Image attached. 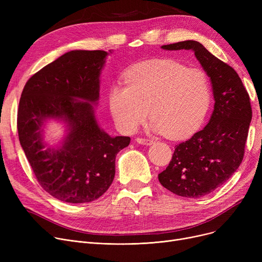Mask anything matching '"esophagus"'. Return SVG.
<instances>
[{
	"label": "esophagus",
	"mask_w": 262,
	"mask_h": 262,
	"mask_svg": "<svg viewBox=\"0 0 262 262\" xmlns=\"http://www.w3.org/2000/svg\"><path fill=\"white\" fill-rule=\"evenodd\" d=\"M136 142L139 143V144H142V145H150V144L154 143V140L145 139V138H137Z\"/></svg>",
	"instance_id": "1"
}]
</instances>
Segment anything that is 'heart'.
I'll use <instances>...</instances> for the list:
<instances>
[{
  "label": "heart",
  "instance_id": "heart-1",
  "mask_svg": "<svg viewBox=\"0 0 262 262\" xmlns=\"http://www.w3.org/2000/svg\"><path fill=\"white\" fill-rule=\"evenodd\" d=\"M125 85L109 90V108L117 125L134 133L149 115L150 127L172 139H183L203 124L211 104V85L202 69L173 59H150L124 73Z\"/></svg>",
  "mask_w": 262,
  "mask_h": 262
}]
</instances>
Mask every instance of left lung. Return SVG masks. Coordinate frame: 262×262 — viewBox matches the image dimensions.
<instances>
[{"label": "left lung", "instance_id": "8db88e82", "mask_svg": "<svg viewBox=\"0 0 262 262\" xmlns=\"http://www.w3.org/2000/svg\"><path fill=\"white\" fill-rule=\"evenodd\" d=\"M190 50L210 78L213 112L202 130L176 145L160 184L176 195L198 199L211 193L236 172L243 159L252 120L250 96L237 72L194 40L162 46Z\"/></svg>", "mask_w": 262, "mask_h": 262}]
</instances>
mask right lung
Here are the masks:
<instances>
[{
    "label": "right lung",
    "instance_id": "add662e5",
    "mask_svg": "<svg viewBox=\"0 0 262 262\" xmlns=\"http://www.w3.org/2000/svg\"><path fill=\"white\" fill-rule=\"evenodd\" d=\"M108 55L68 52L34 74L21 94V146L41 187L62 202L89 203L102 196L115 178L117 154L130 142L129 137L109 136L95 117ZM50 119L66 127L63 140L53 147L44 141Z\"/></svg>",
    "mask_w": 262,
    "mask_h": 262
}]
</instances>
